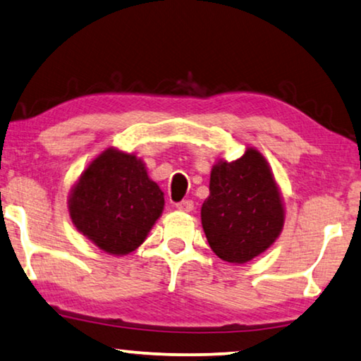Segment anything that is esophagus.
Masks as SVG:
<instances>
[{
  "instance_id": "esophagus-1",
  "label": "esophagus",
  "mask_w": 361,
  "mask_h": 361,
  "mask_svg": "<svg viewBox=\"0 0 361 361\" xmlns=\"http://www.w3.org/2000/svg\"><path fill=\"white\" fill-rule=\"evenodd\" d=\"M176 208L179 209V212H185V213H190L193 209V202L192 200H182V202H179L176 204Z\"/></svg>"
}]
</instances>
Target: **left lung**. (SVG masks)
<instances>
[{"label":"left lung","mask_w":361,"mask_h":361,"mask_svg":"<svg viewBox=\"0 0 361 361\" xmlns=\"http://www.w3.org/2000/svg\"><path fill=\"white\" fill-rule=\"evenodd\" d=\"M284 203L268 161L248 147L235 161L218 159L202 204V226L212 250L229 263H247L284 227Z\"/></svg>","instance_id":"left-lung-1"}]
</instances>
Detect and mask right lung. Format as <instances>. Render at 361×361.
<instances>
[{"instance_id":"right-lung-1","label":"right lung","mask_w":361,"mask_h":361,"mask_svg":"<svg viewBox=\"0 0 361 361\" xmlns=\"http://www.w3.org/2000/svg\"><path fill=\"white\" fill-rule=\"evenodd\" d=\"M75 229L109 255H127L145 242L161 216L164 193L134 153L108 148L99 153L68 200Z\"/></svg>"}]
</instances>
